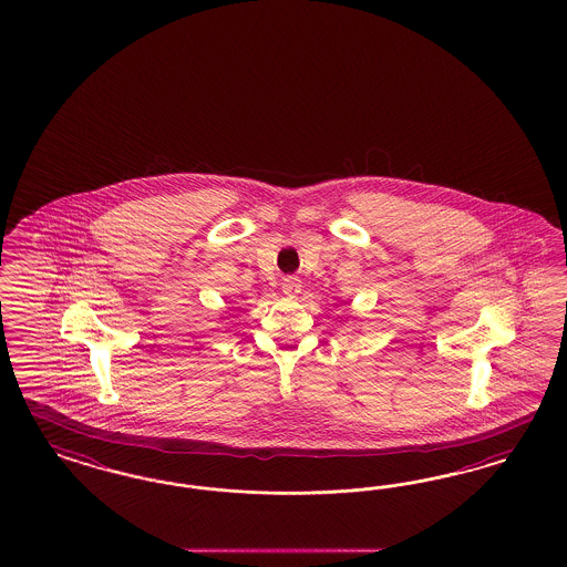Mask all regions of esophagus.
Listing matches in <instances>:
<instances>
[{
  "label": "esophagus",
  "mask_w": 567,
  "mask_h": 567,
  "mask_svg": "<svg viewBox=\"0 0 567 567\" xmlns=\"http://www.w3.org/2000/svg\"><path fill=\"white\" fill-rule=\"evenodd\" d=\"M281 290H284V293H288V296H296V293L302 290V281L298 277H293V275H288L281 281Z\"/></svg>",
  "instance_id": "34e87169"
}]
</instances>
